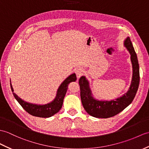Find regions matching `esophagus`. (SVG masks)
I'll list each match as a JSON object with an SVG mask.
<instances>
[{"instance_id":"obj_1","label":"esophagus","mask_w":149,"mask_h":149,"mask_svg":"<svg viewBox=\"0 0 149 149\" xmlns=\"http://www.w3.org/2000/svg\"><path fill=\"white\" fill-rule=\"evenodd\" d=\"M83 73H84V71H83L82 68H78L77 69V70L75 71V74H76V75H77V79L80 78L83 75Z\"/></svg>"}]
</instances>
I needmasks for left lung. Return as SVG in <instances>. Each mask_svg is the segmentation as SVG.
<instances>
[{
    "label": "left lung",
    "instance_id": "obj_1",
    "mask_svg": "<svg viewBox=\"0 0 149 149\" xmlns=\"http://www.w3.org/2000/svg\"><path fill=\"white\" fill-rule=\"evenodd\" d=\"M124 46L131 55L133 75L128 91L123 95L110 101L98 100L93 96L89 82L85 76H82L79 79L82 104L87 113L93 117L96 118H109L116 116L130 105L135 97L140 83L139 64L135 51L129 37H127L124 40Z\"/></svg>",
    "mask_w": 149,
    "mask_h": 149
}]
</instances>
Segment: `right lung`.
Masks as SVG:
<instances>
[{
    "mask_svg": "<svg viewBox=\"0 0 149 149\" xmlns=\"http://www.w3.org/2000/svg\"><path fill=\"white\" fill-rule=\"evenodd\" d=\"M76 80H77V77H76L75 73L69 75L59 86L56 92V97L50 103L44 105L33 104V103L24 101L14 93L11 80H10V84H11V90L15 99L28 113L33 116L47 118V117L54 116L55 113L60 111L62 107V105H63V99L66 95L68 84L71 82H74Z\"/></svg>",
    "mask_w": 149,
    "mask_h": 149,
    "instance_id": "right-lung-1",
    "label": "right lung"
}]
</instances>
